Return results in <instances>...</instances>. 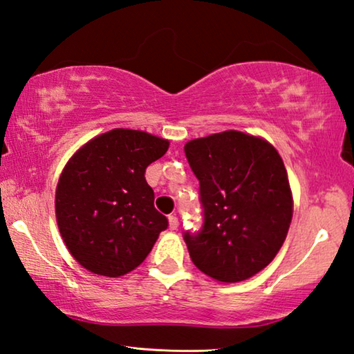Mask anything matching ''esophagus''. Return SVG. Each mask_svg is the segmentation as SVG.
I'll return each instance as SVG.
<instances>
[{
	"label": "esophagus",
	"instance_id": "1",
	"mask_svg": "<svg viewBox=\"0 0 354 354\" xmlns=\"http://www.w3.org/2000/svg\"><path fill=\"white\" fill-rule=\"evenodd\" d=\"M167 221H169V228H171V230H177L178 219L176 218V216H169V218H167Z\"/></svg>",
	"mask_w": 354,
	"mask_h": 354
}]
</instances>
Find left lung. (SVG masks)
I'll use <instances>...</instances> for the list:
<instances>
[{
  "label": "left lung",
  "mask_w": 354,
  "mask_h": 354,
  "mask_svg": "<svg viewBox=\"0 0 354 354\" xmlns=\"http://www.w3.org/2000/svg\"><path fill=\"white\" fill-rule=\"evenodd\" d=\"M199 178L203 228L185 233L191 261L221 283L249 280L281 249L294 199L286 167L261 136L225 130L185 145Z\"/></svg>",
  "instance_id": "left-lung-1"
}]
</instances>
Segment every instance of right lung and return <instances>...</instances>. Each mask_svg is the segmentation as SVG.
Here are the masks:
<instances>
[{
    "instance_id": "obj_1",
    "label": "right lung",
    "mask_w": 354,
    "mask_h": 354,
    "mask_svg": "<svg viewBox=\"0 0 354 354\" xmlns=\"http://www.w3.org/2000/svg\"><path fill=\"white\" fill-rule=\"evenodd\" d=\"M169 141L113 129L79 147L59 177L55 219L71 257L91 274L118 278L145 261L167 219L145 172Z\"/></svg>"
}]
</instances>
